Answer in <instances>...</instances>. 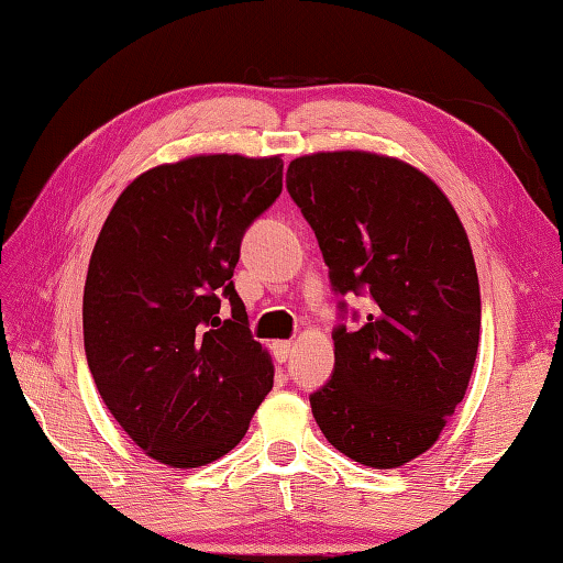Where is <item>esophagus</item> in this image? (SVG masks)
Segmentation results:
<instances>
[{"mask_svg": "<svg viewBox=\"0 0 563 563\" xmlns=\"http://www.w3.org/2000/svg\"><path fill=\"white\" fill-rule=\"evenodd\" d=\"M290 354H292V344H290V341H275V344H273V356H275V361L285 363V361L290 358Z\"/></svg>", "mask_w": 563, "mask_h": 563, "instance_id": "1", "label": "esophagus"}]
</instances>
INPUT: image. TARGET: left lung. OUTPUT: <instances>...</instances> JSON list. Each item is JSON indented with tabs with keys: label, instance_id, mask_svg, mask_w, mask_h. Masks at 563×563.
Wrapping results in <instances>:
<instances>
[{
	"label": "left lung",
	"instance_id": "obj_1",
	"mask_svg": "<svg viewBox=\"0 0 563 563\" xmlns=\"http://www.w3.org/2000/svg\"><path fill=\"white\" fill-rule=\"evenodd\" d=\"M285 185L334 292L371 297L358 329L332 332L334 373L310 395L312 415L344 456L398 468L437 442L476 363L481 290L464 224L424 173L378 153L295 158Z\"/></svg>",
	"mask_w": 563,
	"mask_h": 563
}]
</instances>
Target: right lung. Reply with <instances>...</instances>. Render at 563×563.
<instances>
[{"instance_id": "1", "label": "right lung", "mask_w": 563, "mask_h": 563, "mask_svg": "<svg viewBox=\"0 0 563 563\" xmlns=\"http://www.w3.org/2000/svg\"><path fill=\"white\" fill-rule=\"evenodd\" d=\"M280 192V156H192L139 175L99 231L82 297L87 366L107 410L161 464L229 454L273 388L231 275L246 229Z\"/></svg>"}]
</instances>
